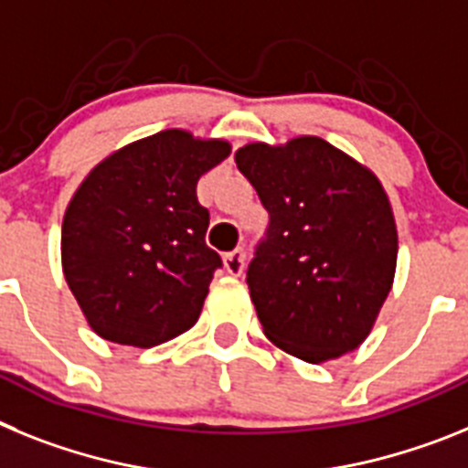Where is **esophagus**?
Segmentation results:
<instances>
[{"instance_id":"esophagus-1","label":"esophagus","mask_w":468,"mask_h":468,"mask_svg":"<svg viewBox=\"0 0 468 468\" xmlns=\"http://www.w3.org/2000/svg\"><path fill=\"white\" fill-rule=\"evenodd\" d=\"M245 261H247L245 250H233L223 257V266H226V271H229L230 275L242 273V271H245Z\"/></svg>"}]
</instances>
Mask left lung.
Wrapping results in <instances>:
<instances>
[{
    "instance_id": "obj_1",
    "label": "left lung",
    "mask_w": 468,
    "mask_h": 468,
    "mask_svg": "<svg viewBox=\"0 0 468 468\" xmlns=\"http://www.w3.org/2000/svg\"><path fill=\"white\" fill-rule=\"evenodd\" d=\"M268 211L247 266L266 336L306 363L356 351L396 275L398 233L377 176L318 136L235 153Z\"/></svg>"
}]
</instances>
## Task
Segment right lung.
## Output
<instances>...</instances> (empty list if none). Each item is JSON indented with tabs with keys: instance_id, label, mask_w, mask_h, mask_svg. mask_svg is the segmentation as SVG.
Segmentation results:
<instances>
[{
	"instance_id": "obj_1",
	"label": "right lung",
	"mask_w": 468,
	"mask_h": 468,
	"mask_svg": "<svg viewBox=\"0 0 468 468\" xmlns=\"http://www.w3.org/2000/svg\"><path fill=\"white\" fill-rule=\"evenodd\" d=\"M226 141L181 129L105 157L77 188L60 235L68 287L99 336L150 348L200 318L221 257L207 247L197 181L229 157Z\"/></svg>"
}]
</instances>
